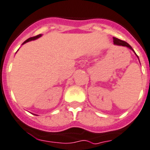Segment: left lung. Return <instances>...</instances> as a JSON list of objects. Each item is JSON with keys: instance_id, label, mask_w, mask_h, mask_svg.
Returning a JSON list of instances; mask_svg holds the SVG:
<instances>
[{"instance_id": "8db88e82", "label": "left lung", "mask_w": 150, "mask_h": 150, "mask_svg": "<svg viewBox=\"0 0 150 150\" xmlns=\"http://www.w3.org/2000/svg\"><path fill=\"white\" fill-rule=\"evenodd\" d=\"M113 42H114V45H120V46H125V47H129V48H130V49L133 51L132 47H131V46H130L127 43V42H126V41H122V40H120V39H118V38H113ZM136 55H137V54H136ZM137 57H138V56H137ZM138 58H139V57H138Z\"/></svg>"}]
</instances>
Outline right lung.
Instances as JSON below:
<instances>
[{
    "instance_id": "1",
    "label": "right lung",
    "mask_w": 150,
    "mask_h": 150,
    "mask_svg": "<svg viewBox=\"0 0 150 150\" xmlns=\"http://www.w3.org/2000/svg\"><path fill=\"white\" fill-rule=\"evenodd\" d=\"M41 35H37V36H34V37L30 38H28V39H27L26 41H24V42L22 44V45H24V44H25V43H26V42H28V41H32V40L37 39V38H40V37H41Z\"/></svg>"
}]
</instances>
